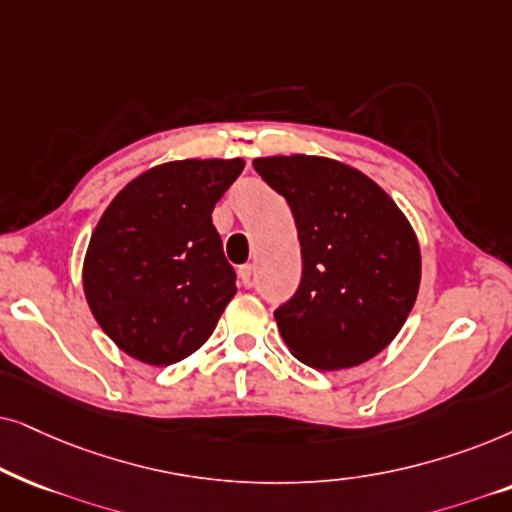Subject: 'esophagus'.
I'll use <instances>...</instances> for the list:
<instances>
[{
    "label": "esophagus",
    "instance_id": "esophagus-1",
    "mask_svg": "<svg viewBox=\"0 0 512 512\" xmlns=\"http://www.w3.org/2000/svg\"><path fill=\"white\" fill-rule=\"evenodd\" d=\"M252 274H255L252 264H243V267H238V281H241L245 288H250L252 285Z\"/></svg>",
    "mask_w": 512,
    "mask_h": 512
}]
</instances>
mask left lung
Segmentation results:
<instances>
[{"mask_svg":"<svg viewBox=\"0 0 512 512\" xmlns=\"http://www.w3.org/2000/svg\"><path fill=\"white\" fill-rule=\"evenodd\" d=\"M262 180L288 201L302 283L276 309L283 342L316 370L363 365L393 342L421 283V250L395 201L358 168L325 156H264Z\"/></svg>","mask_w":512,"mask_h":512,"instance_id":"left-lung-1","label":"left lung"}]
</instances>
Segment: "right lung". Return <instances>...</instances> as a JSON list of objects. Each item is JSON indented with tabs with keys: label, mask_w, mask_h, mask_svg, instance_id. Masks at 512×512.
Segmentation results:
<instances>
[{
	"label": "right lung",
	"mask_w": 512,
	"mask_h": 512,
	"mask_svg": "<svg viewBox=\"0 0 512 512\" xmlns=\"http://www.w3.org/2000/svg\"><path fill=\"white\" fill-rule=\"evenodd\" d=\"M243 159L154 166L114 196L84 257V295L105 335L147 365H173L213 335L236 274L213 208Z\"/></svg>",
	"instance_id": "1"
}]
</instances>
